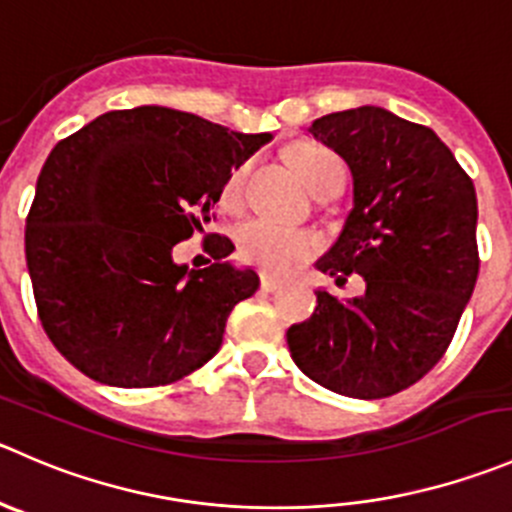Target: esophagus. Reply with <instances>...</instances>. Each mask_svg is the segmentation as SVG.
<instances>
[{
  "mask_svg": "<svg viewBox=\"0 0 512 512\" xmlns=\"http://www.w3.org/2000/svg\"><path fill=\"white\" fill-rule=\"evenodd\" d=\"M260 285H262V290H265V292H275L277 287L282 285V282H280V280H275V277H267V275H262Z\"/></svg>",
  "mask_w": 512,
  "mask_h": 512,
  "instance_id": "34e87169",
  "label": "esophagus"
}]
</instances>
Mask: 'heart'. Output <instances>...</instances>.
I'll list each match as a JSON object with an SVG mask.
<instances>
[{
  "instance_id": "heart-1",
  "label": "heart",
  "mask_w": 512,
  "mask_h": 512,
  "mask_svg": "<svg viewBox=\"0 0 512 512\" xmlns=\"http://www.w3.org/2000/svg\"><path fill=\"white\" fill-rule=\"evenodd\" d=\"M290 160L305 185L315 190L332 172H345L342 162L325 147L302 145L290 152ZM247 167L240 165L227 175L222 187V205L237 207L242 200V185H245ZM237 247L242 260L250 262L257 270L267 275H290L297 265L310 260L317 252V237L300 227H285L270 220H250L237 230Z\"/></svg>"
}]
</instances>
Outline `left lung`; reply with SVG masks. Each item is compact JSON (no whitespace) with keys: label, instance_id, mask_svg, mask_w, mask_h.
I'll return each instance as SVG.
<instances>
[{"label":"left lung","instance_id":"1","mask_svg":"<svg viewBox=\"0 0 512 512\" xmlns=\"http://www.w3.org/2000/svg\"><path fill=\"white\" fill-rule=\"evenodd\" d=\"M310 135L352 175V210L317 270L365 292L315 290L310 320L287 330L295 365L322 388L377 400L410 388L448 350L478 280L473 180L430 127L382 107L315 119Z\"/></svg>","mask_w":512,"mask_h":512}]
</instances>
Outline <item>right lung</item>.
Returning <instances> with one entry per match:
<instances>
[{"label":"right lung","instance_id":"right-lung-1","mask_svg":"<svg viewBox=\"0 0 512 512\" xmlns=\"http://www.w3.org/2000/svg\"><path fill=\"white\" fill-rule=\"evenodd\" d=\"M270 140L142 104L54 145L24 252L44 332L77 370L114 388H155L217 355L232 307L260 277L225 260L227 237L212 235L205 270L172 250L205 232L232 167Z\"/></svg>","mask_w":512,"mask_h":512}]
</instances>
